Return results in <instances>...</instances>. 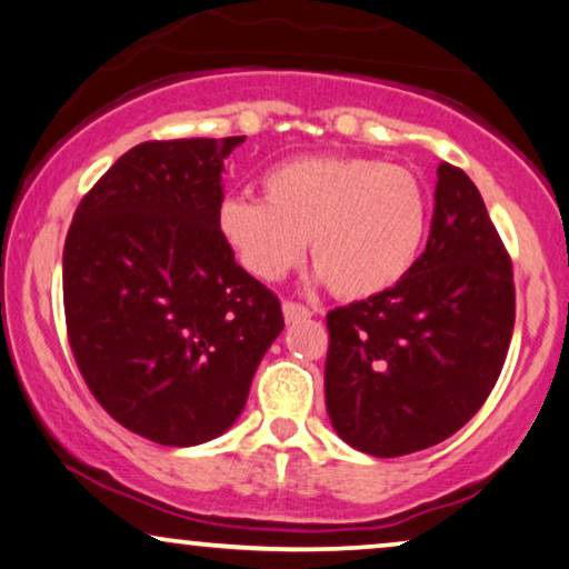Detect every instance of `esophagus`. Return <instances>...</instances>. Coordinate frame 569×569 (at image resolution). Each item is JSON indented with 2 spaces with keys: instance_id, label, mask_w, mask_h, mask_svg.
<instances>
[{
  "instance_id": "1",
  "label": "esophagus",
  "mask_w": 569,
  "mask_h": 569,
  "mask_svg": "<svg viewBox=\"0 0 569 569\" xmlns=\"http://www.w3.org/2000/svg\"><path fill=\"white\" fill-rule=\"evenodd\" d=\"M309 317H311L309 307H303V303H296V301H283V319L288 325L301 322V319H309Z\"/></svg>"
}]
</instances>
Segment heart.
Listing matches in <instances>:
<instances>
[{
  "label": "heart",
  "instance_id": "1",
  "mask_svg": "<svg viewBox=\"0 0 569 569\" xmlns=\"http://www.w3.org/2000/svg\"><path fill=\"white\" fill-rule=\"evenodd\" d=\"M430 201L412 170L368 157H296L262 178V201L223 198L216 227L239 266L278 281L309 239L319 278L342 299L389 291L418 260Z\"/></svg>",
  "mask_w": 569,
  "mask_h": 569
}]
</instances>
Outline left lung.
Masks as SVG:
<instances>
[{
	"label": "left lung",
	"instance_id": "8db88e82",
	"mask_svg": "<svg viewBox=\"0 0 569 569\" xmlns=\"http://www.w3.org/2000/svg\"><path fill=\"white\" fill-rule=\"evenodd\" d=\"M513 322V268L498 229L469 174L441 162L430 237L410 273L327 315L332 428L381 459L446 441L490 397Z\"/></svg>",
	"mask_w": 569,
	"mask_h": 569
}]
</instances>
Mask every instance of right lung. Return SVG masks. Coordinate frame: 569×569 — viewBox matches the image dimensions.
Here are the masks:
<instances>
[{"instance_id": "obj_1", "label": "right lung", "mask_w": 569, "mask_h": 569, "mask_svg": "<svg viewBox=\"0 0 569 569\" xmlns=\"http://www.w3.org/2000/svg\"><path fill=\"white\" fill-rule=\"evenodd\" d=\"M242 141L139 143L82 198L63 244L79 371L110 418L162 446L234 426L283 330L278 296L216 227L223 159Z\"/></svg>"}]
</instances>
